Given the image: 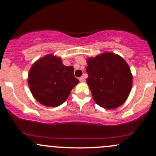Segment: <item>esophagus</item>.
<instances>
[{"label":"esophagus","mask_w":156,"mask_h":156,"mask_svg":"<svg viewBox=\"0 0 156 156\" xmlns=\"http://www.w3.org/2000/svg\"><path fill=\"white\" fill-rule=\"evenodd\" d=\"M79 81H81V82H84V81H85V78H84V77L81 76V77H80V78H79Z\"/></svg>","instance_id":"obj_1"}]
</instances>
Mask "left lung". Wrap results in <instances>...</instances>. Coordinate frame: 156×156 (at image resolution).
<instances>
[{
	"label": "left lung",
	"mask_w": 156,
	"mask_h": 156,
	"mask_svg": "<svg viewBox=\"0 0 156 156\" xmlns=\"http://www.w3.org/2000/svg\"><path fill=\"white\" fill-rule=\"evenodd\" d=\"M87 83L94 101L107 109L123 104L128 97L133 76L125 59L112 53L88 58Z\"/></svg>",
	"instance_id": "8db88e82"
}]
</instances>
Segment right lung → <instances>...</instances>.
Returning a JSON list of instances; mask_svg holds the SVG:
<instances>
[{
	"label": "right lung",
	"mask_w": 156,
	"mask_h": 156,
	"mask_svg": "<svg viewBox=\"0 0 156 156\" xmlns=\"http://www.w3.org/2000/svg\"><path fill=\"white\" fill-rule=\"evenodd\" d=\"M79 82L73 66H66L60 57L49 54L36 61L29 72V89L41 104L50 107L60 106Z\"/></svg>",
	"instance_id": "add662e5"
}]
</instances>
